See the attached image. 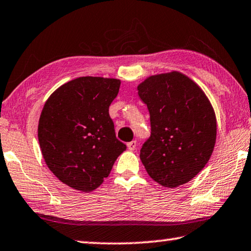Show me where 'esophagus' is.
Segmentation results:
<instances>
[{
	"mask_svg": "<svg viewBox=\"0 0 251 251\" xmlns=\"http://www.w3.org/2000/svg\"><path fill=\"white\" fill-rule=\"evenodd\" d=\"M136 146H137V142L136 141H132V142L127 143V147H128L129 151L136 150Z\"/></svg>",
	"mask_w": 251,
	"mask_h": 251,
	"instance_id": "esophagus-1",
	"label": "esophagus"
}]
</instances>
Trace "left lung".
Wrapping results in <instances>:
<instances>
[{
    "instance_id": "8db88e82",
    "label": "left lung",
    "mask_w": 251,
    "mask_h": 251,
    "mask_svg": "<svg viewBox=\"0 0 251 251\" xmlns=\"http://www.w3.org/2000/svg\"><path fill=\"white\" fill-rule=\"evenodd\" d=\"M137 90L150 111L151 136L140 154L146 172L166 188L188 183L216 144L217 119L208 97L177 71L151 75Z\"/></svg>"
}]
</instances>
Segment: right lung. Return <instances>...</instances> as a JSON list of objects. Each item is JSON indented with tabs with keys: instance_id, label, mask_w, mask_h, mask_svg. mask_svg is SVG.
Instances as JSON below:
<instances>
[{
	"instance_id": "1",
	"label": "right lung",
	"mask_w": 251,
	"mask_h": 251,
	"mask_svg": "<svg viewBox=\"0 0 251 251\" xmlns=\"http://www.w3.org/2000/svg\"><path fill=\"white\" fill-rule=\"evenodd\" d=\"M119 86L114 78L79 77L59 87L43 106L38 126L43 158L70 188L97 189L126 150L109 116Z\"/></svg>"
}]
</instances>
